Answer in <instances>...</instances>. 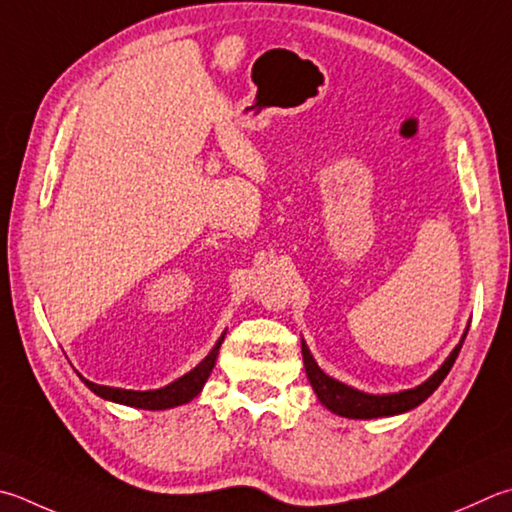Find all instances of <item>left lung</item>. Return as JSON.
<instances>
[{"label": "left lung", "mask_w": 512, "mask_h": 512, "mask_svg": "<svg viewBox=\"0 0 512 512\" xmlns=\"http://www.w3.org/2000/svg\"><path fill=\"white\" fill-rule=\"evenodd\" d=\"M463 340H466V336H463ZM463 340L457 347H454L448 360L441 365V369L436 371L432 378H427L423 385L407 389V392L389 394V396H371V394L358 392V389L347 387L345 383H338V380L329 378L318 367V362L313 360L311 351L306 349L304 342H302V358H304L306 376H309L315 394H318L320 403L327 407V410H331L333 414L347 416V418H378V416H394V414L410 412L416 405H421L427 396H432L434 389L443 383L445 376H448V371L452 369L454 360H457Z\"/></svg>", "instance_id": "obj_1"}]
</instances>
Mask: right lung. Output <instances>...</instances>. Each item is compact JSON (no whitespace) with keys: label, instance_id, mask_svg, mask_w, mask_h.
Masks as SVG:
<instances>
[{"label":"right lung","instance_id":"obj_1","mask_svg":"<svg viewBox=\"0 0 512 512\" xmlns=\"http://www.w3.org/2000/svg\"><path fill=\"white\" fill-rule=\"evenodd\" d=\"M221 342H224V336L219 338L215 349H212L208 356L190 371V374L174 380L172 385H167L163 389H154V392H132V389L105 387V385L91 383V380H85V378L82 380H85V385L91 389V392L98 394L100 398H107V401L123 403L129 407H141V410H165V407H176L192 401V398L201 392V387L206 385L210 371L215 367Z\"/></svg>","mask_w":512,"mask_h":512}]
</instances>
